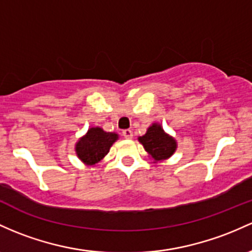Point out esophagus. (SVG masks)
Instances as JSON below:
<instances>
[{
  "instance_id": "obj_1",
  "label": "esophagus",
  "mask_w": 252,
  "mask_h": 252,
  "mask_svg": "<svg viewBox=\"0 0 252 252\" xmlns=\"http://www.w3.org/2000/svg\"><path fill=\"white\" fill-rule=\"evenodd\" d=\"M122 135H123L126 139H132V131L130 129H124V130L122 131Z\"/></svg>"
}]
</instances>
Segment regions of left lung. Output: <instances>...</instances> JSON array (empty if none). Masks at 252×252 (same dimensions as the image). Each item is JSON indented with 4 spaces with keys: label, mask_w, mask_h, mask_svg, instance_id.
<instances>
[{
    "label": "left lung",
    "mask_w": 252,
    "mask_h": 252,
    "mask_svg": "<svg viewBox=\"0 0 252 252\" xmlns=\"http://www.w3.org/2000/svg\"><path fill=\"white\" fill-rule=\"evenodd\" d=\"M139 141L143 145L146 151L154 158V160L166 159L176 151V141L167 134L158 124L149 126L147 132L139 137Z\"/></svg>",
    "instance_id": "8db88e82"
}]
</instances>
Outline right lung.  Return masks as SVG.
<instances>
[{
  "mask_svg": "<svg viewBox=\"0 0 252 252\" xmlns=\"http://www.w3.org/2000/svg\"><path fill=\"white\" fill-rule=\"evenodd\" d=\"M117 137L115 132H106L100 128L90 129L87 135L76 143L77 157L86 164H95L109 153Z\"/></svg>",
  "mask_w": 252,
  "mask_h": 252,
  "instance_id": "obj_1",
  "label": "right lung"
}]
</instances>
